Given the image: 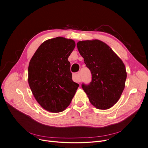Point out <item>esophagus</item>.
Here are the masks:
<instances>
[{"label":"esophagus","instance_id":"34e87169","mask_svg":"<svg viewBox=\"0 0 148 148\" xmlns=\"http://www.w3.org/2000/svg\"><path fill=\"white\" fill-rule=\"evenodd\" d=\"M73 78L74 81L76 82H79L80 81H81V79H80V74H79V73L77 72V73H75L73 74Z\"/></svg>","mask_w":148,"mask_h":148}]
</instances>
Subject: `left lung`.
<instances>
[{
    "instance_id": "1",
    "label": "left lung",
    "mask_w": 148,
    "mask_h": 148,
    "mask_svg": "<svg viewBox=\"0 0 148 148\" xmlns=\"http://www.w3.org/2000/svg\"><path fill=\"white\" fill-rule=\"evenodd\" d=\"M77 46L92 75L89 84L82 85L90 102L98 109L111 108L125 88V64L109 45L100 40L79 41Z\"/></svg>"
}]
</instances>
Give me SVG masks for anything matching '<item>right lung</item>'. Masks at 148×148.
I'll list each match as a JSON object with an SVG mask.
<instances>
[{"label":"right lung","instance_id":"1","mask_svg":"<svg viewBox=\"0 0 148 148\" xmlns=\"http://www.w3.org/2000/svg\"><path fill=\"white\" fill-rule=\"evenodd\" d=\"M74 41L63 37L48 39L39 47L28 66V83L45 110L58 113L68 107L79 86L72 79L68 58Z\"/></svg>","mask_w":148,"mask_h":148}]
</instances>
